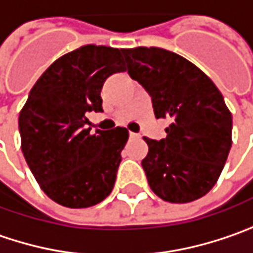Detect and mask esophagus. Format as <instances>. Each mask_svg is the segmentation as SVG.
<instances>
[{
    "label": "esophagus",
    "instance_id": "1",
    "mask_svg": "<svg viewBox=\"0 0 253 253\" xmlns=\"http://www.w3.org/2000/svg\"><path fill=\"white\" fill-rule=\"evenodd\" d=\"M128 136H130V139H137V137H139V134H137V133H133V131H130Z\"/></svg>",
    "mask_w": 253,
    "mask_h": 253
}]
</instances>
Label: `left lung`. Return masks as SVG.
<instances>
[{"instance_id": "left-lung-1", "label": "left lung", "mask_w": 253, "mask_h": 253, "mask_svg": "<svg viewBox=\"0 0 253 253\" xmlns=\"http://www.w3.org/2000/svg\"><path fill=\"white\" fill-rule=\"evenodd\" d=\"M128 74L152 96L156 119H170L141 160L150 189L170 203L205 196L232 146V114L213 82L185 57L157 47L125 48Z\"/></svg>"}]
</instances>
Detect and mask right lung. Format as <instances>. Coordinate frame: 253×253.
Wrapping results in <instances>:
<instances>
[{"instance_id": "right-lung-1", "label": "right lung", "mask_w": 253, "mask_h": 253, "mask_svg": "<svg viewBox=\"0 0 253 253\" xmlns=\"http://www.w3.org/2000/svg\"><path fill=\"white\" fill-rule=\"evenodd\" d=\"M126 71L122 50L87 44L57 58L34 84L20 112L21 149L37 183L55 203L82 209L113 190L128 131L91 133L88 112H101V87Z\"/></svg>"}]
</instances>
